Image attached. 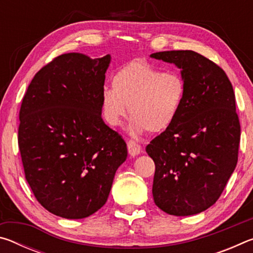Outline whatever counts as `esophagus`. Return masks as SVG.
<instances>
[{
	"label": "esophagus",
	"instance_id": "obj_1",
	"mask_svg": "<svg viewBox=\"0 0 253 253\" xmlns=\"http://www.w3.org/2000/svg\"><path fill=\"white\" fill-rule=\"evenodd\" d=\"M127 147H128V153H129L131 156H136L143 152L142 146H140L138 143L135 142V140H132V139L128 140Z\"/></svg>",
	"mask_w": 253,
	"mask_h": 253
}]
</instances>
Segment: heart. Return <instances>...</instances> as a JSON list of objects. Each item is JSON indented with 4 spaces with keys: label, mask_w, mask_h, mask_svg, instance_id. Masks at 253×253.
Returning <instances> with one entry per match:
<instances>
[{
    "label": "heart",
    "mask_w": 253,
    "mask_h": 253,
    "mask_svg": "<svg viewBox=\"0 0 253 253\" xmlns=\"http://www.w3.org/2000/svg\"><path fill=\"white\" fill-rule=\"evenodd\" d=\"M186 83L177 71H163L143 61H131L113 77V87L101 91L106 122L116 127L129 114L132 132H162L176 122L185 104Z\"/></svg>",
    "instance_id": "heart-1"
}]
</instances>
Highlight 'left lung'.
<instances>
[{"mask_svg":"<svg viewBox=\"0 0 253 253\" xmlns=\"http://www.w3.org/2000/svg\"><path fill=\"white\" fill-rule=\"evenodd\" d=\"M151 57L175 63L186 83L176 122L146 146L155 163L154 202L170 215H192L219 200L237 166L241 126L234 91L223 69L194 51Z\"/></svg>","mask_w":253,"mask_h":253,"instance_id":"1","label":"left lung"}]
</instances>
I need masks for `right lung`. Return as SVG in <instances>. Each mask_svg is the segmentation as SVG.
<instances>
[{"label":"right lung","mask_w":253,"mask_h":253,"mask_svg":"<svg viewBox=\"0 0 253 253\" xmlns=\"http://www.w3.org/2000/svg\"><path fill=\"white\" fill-rule=\"evenodd\" d=\"M109 62V54L59 55L37 72L21 104L25 178L38 202L66 219H84L104 207L127 157L123 136L101 118Z\"/></svg>","instance_id":"right-lung-1"}]
</instances>
